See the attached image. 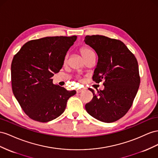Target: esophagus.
I'll list each match as a JSON object with an SVG mask.
<instances>
[{"mask_svg":"<svg viewBox=\"0 0 158 158\" xmlns=\"http://www.w3.org/2000/svg\"><path fill=\"white\" fill-rule=\"evenodd\" d=\"M84 90H85V88H82V89H77V90H76V92H77V93H80V92H83Z\"/></svg>","mask_w":158,"mask_h":158,"instance_id":"esophagus-1","label":"esophagus"}]
</instances>
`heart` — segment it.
Returning a JSON list of instances; mask_svg holds the SVG:
<instances>
[{
	"instance_id": "1",
	"label": "heart",
	"mask_w": 158,
	"mask_h": 158,
	"mask_svg": "<svg viewBox=\"0 0 158 158\" xmlns=\"http://www.w3.org/2000/svg\"><path fill=\"white\" fill-rule=\"evenodd\" d=\"M80 52L86 60L89 57H90L92 55H94V53L93 51L89 48L87 47V46H82V48H80ZM67 61V56H66L64 59V64H66Z\"/></svg>"
}]
</instances>
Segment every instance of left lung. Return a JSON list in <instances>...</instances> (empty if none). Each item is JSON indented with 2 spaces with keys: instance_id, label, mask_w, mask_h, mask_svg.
Instances as JSON below:
<instances>
[{
  "instance_id": "8db88e82",
  "label": "left lung",
  "mask_w": 158,
  "mask_h": 158,
  "mask_svg": "<svg viewBox=\"0 0 158 158\" xmlns=\"http://www.w3.org/2000/svg\"><path fill=\"white\" fill-rule=\"evenodd\" d=\"M85 43L98 56L92 79L96 83L104 80V89L89 88L92 100L85 106L87 112L101 122L118 120L128 112L140 83L137 59L119 40L102 35L86 36Z\"/></svg>"
}]
</instances>
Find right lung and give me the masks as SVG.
Returning <instances> with one entry per match:
<instances>
[{"label":"right lung","instance_id":"right-lung-1","mask_svg":"<svg viewBox=\"0 0 158 158\" xmlns=\"http://www.w3.org/2000/svg\"><path fill=\"white\" fill-rule=\"evenodd\" d=\"M77 36H50L25 43L12 59V89L24 112L32 120L47 122L64 112L76 94L54 85L52 77L62 69L66 52Z\"/></svg>","mask_w":158,"mask_h":158}]
</instances>
